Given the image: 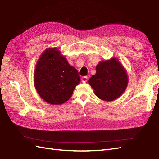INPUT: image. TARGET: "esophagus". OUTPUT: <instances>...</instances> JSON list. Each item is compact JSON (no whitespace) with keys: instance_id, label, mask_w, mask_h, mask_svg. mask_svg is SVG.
Instances as JSON below:
<instances>
[{"instance_id":"34e87169","label":"esophagus","mask_w":159,"mask_h":159,"mask_svg":"<svg viewBox=\"0 0 159 159\" xmlns=\"http://www.w3.org/2000/svg\"><path fill=\"white\" fill-rule=\"evenodd\" d=\"M88 80V77L87 76H83L81 80H82L83 83H86Z\"/></svg>"}]
</instances>
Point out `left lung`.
Listing matches in <instances>:
<instances>
[{
  "label": "left lung",
  "instance_id": "8db88e82",
  "mask_svg": "<svg viewBox=\"0 0 159 159\" xmlns=\"http://www.w3.org/2000/svg\"><path fill=\"white\" fill-rule=\"evenodd\" d=\"M97 97L103 101H111L120 97L128 83V76L118 59L101 61L96 66V74L89 79Z\"/></svg>",
  "mask_w": 159,
  "mask_h": 159
}]
</instances>
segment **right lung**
<instances>
[{"label":"right lung","mask_w":159,"mask_h":159,"mask_svg":"<svg viewBox=\"0 0 159 159\" xmlns=\"http://www.w3.org/2000/svg\"><path fill=\"white\" fill-rule=\"evenodd\" d=\"M34 80L41 98L52 105H61L70 98L80 77L58 49L50 48L39 58Z\"/></svg>","instance_id":"1"}]
</instances>
